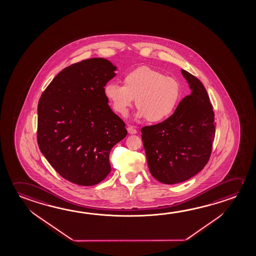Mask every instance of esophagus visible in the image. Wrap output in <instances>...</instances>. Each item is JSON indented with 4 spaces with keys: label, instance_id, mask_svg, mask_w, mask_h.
I'll list each match as a JSON object with an SVG mask.
<instances>
[{
    "label": "esophagus",
    "instance_id": "obj_1",
    "mask_svg": "<svg viewBox=\"0 0 256 256\" xmlns=\"http://www.w3.org/2000/svg\"><path fill=\"white\" fill-rule=\"evenodd\" d=\"M128 132L130 134H136V133H138V130H136L133 126H128Z\"/></svg>",
    "mask_w": 256,
    "mask_h": 256
}]
</instances>
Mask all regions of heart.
Returning a JSON list of instances; mask_svg holds the SVG:
<instances>
[{
    "label": "heart",
    "instance_id": "b5f03b06",
    "mask_svg": "<svg viewBox=\"0 0 256 256\" xmlns=\"http://www.w3.org/2000/svg\"><path fill=\"white\" fill-rule=\"evenodd\" d=\"M122 82L123 86L109 83L104 88L105 96L122 116H126L136 99V117L159 123L168 120L180 102V82L155 68H134L123 76Z\"/></svg>",
    "mask_w": 256,
    "mask_h": 256
}]
</instances>
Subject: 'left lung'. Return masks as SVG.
<instances>
[{
	"instance_id": "8db88e82",
	"label": "left lung",
	"mask_w": 256,
	"mask_h": 256,
	"mask_svg": "<svg viewBox=\"0 0 256 256\" xmlns=\"http://www.w3.org/2000/svg\"><path fill=\"white\" fill-rule=\"evenodd\" d=\"M191 94L168 120L141 128L149 170L164 184L188 180L209 162L215 136L214 107L201 81L181 70Z\"/></svg>"
}]
</instances>
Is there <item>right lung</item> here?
<instances>
[{
  "label": "right lung",
  "mask_w": 256,
  "mask_h": 256,
  "mask_svg": "<svg viewBox=\"0 0 256 256\" xmlns=\"http://www.w3.org/2000/svg\"><path fill=\"white\" fill-rule=\"evenodd\" d=\"M115 70L102 58L72 64L55 76L38 102L39 149L74 184L88 186L104 180L110 172V152L128 134L104 94Z\"/></svg>",
  "instance_id": "obj_1"
}]
</instances>
